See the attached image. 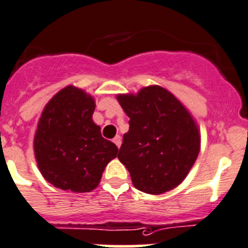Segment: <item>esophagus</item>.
<instances>
[{
    "instance_id": "obj_1",
    "label": "esophagus",
    "mask_w": 248,
    "mask_h": 248,
    "mask_svg": "<svg viewBox=\"0 0 248 248\" xmlns=\"http://www.w3.org/2000/svg\"><path fill=\"white\" fill-rule=\"evenodd\" d=\"M113 142H114L115 146H117V147L119 148L120 145H122V138H120L119 135H117L114 139H113Z\"/></svg>"
}]
</instances>
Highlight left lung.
Here are the masks:
<instances>
[{
	"instance_id": "8db88e82",
	"label": "left lung",
	"mask_w": 248,
	"mask_h": 248,
	"mask_svg": "<svg viewBox=\"0 0 248 248\" xmlns=\"http://www.w3.org/2000/svg\"><path fill=\"white\" fill-rule=\"evenodd\" d=\"M129 120L118 158L134 186L161 195L183 183L195 164L201 135L192 115L164 87L152 85L136 95H118Z\"/></svg>"
}]
</instances>
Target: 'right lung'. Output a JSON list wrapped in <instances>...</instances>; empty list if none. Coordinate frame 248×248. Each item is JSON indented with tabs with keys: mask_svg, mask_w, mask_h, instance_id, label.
<instances>
[{
	"mask_svg": "<svg viewBox=\"0 0 248 248\" xmlns=\"http://www.w3.org/2000/svg\"><path fill=\"white\" fill-rule=\"evenodd\" d=\"M95 100L69 85L45 106L34 138V152L42 176L57 188L90 192L100 184L118 147L101 135L93 120Z\"/></svg>",
	"mask_w": 248,
	"mask_h": 248,
	"instance_id": "add662e5",
	"label": "right lung"
}]
</instances>
